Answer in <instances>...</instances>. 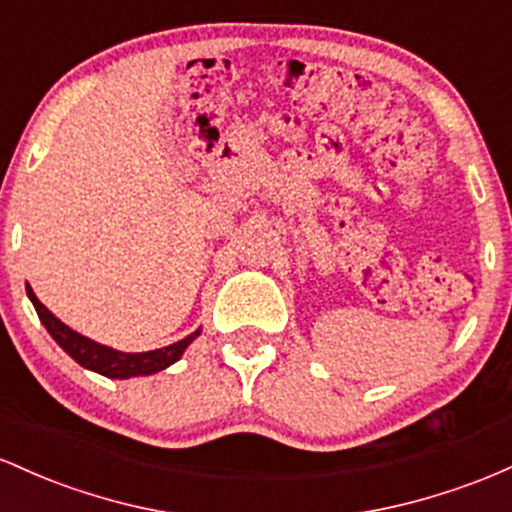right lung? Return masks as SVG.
Returning <instances> with one entry per match:
<instances>
[{
    "mask_svg": "<svg viewBox=\"0 0 512 512\" xmlns=\"http://www.w3.org/2000/svg\"><path fill=\"white\" fill-rule=\"evenodd\" d=\"M26 295L28 300L33 302V307H36L40 324L48 329L57 346L65 350L74 363H79L91 372H99L103 377H111V380H130V377H145L154 375V372L159 370H166V367L174 365L176 360H181L186 348L191 346L195 338L200 336V331H203L195 329L191 336L181 338V341L171 343V346L147 350V353H123V350L101 346V343L91 341V338L70 329L65 321L57 319L55 314L38 300L36 292L31 290V285H26Z\"/></svg>",
    "mask_w": 512,
    "mask_h": 512,
    "instance_id": "right-lung-1",
    "label": "right lung"
}]
</instances>
